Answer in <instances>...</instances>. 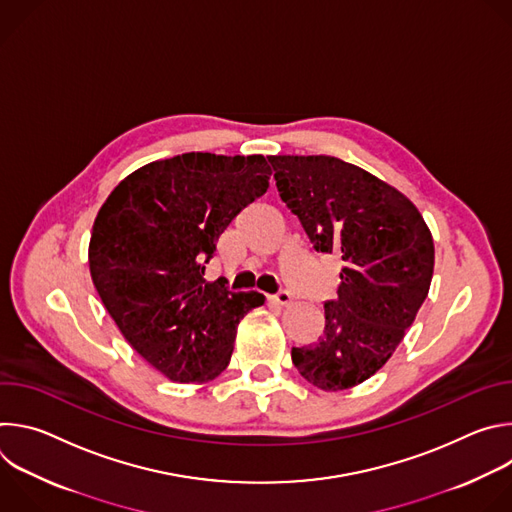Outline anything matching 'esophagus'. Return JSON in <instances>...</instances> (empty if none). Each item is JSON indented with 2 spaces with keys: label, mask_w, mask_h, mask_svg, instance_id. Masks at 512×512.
I'll return each instance as SVG.
<instances>
[{
  "label": "esophagus",
  "mask_w": 512,
  "mask_h": 512,
  "mask_svg": "<svg viewBox=\"0 0 512 512\" xmlns=\"http://www.w3.org/2000/svg\"><path fill=\"white\" fill-rule=\"evenodd\" d=\"M267 300H269L271 304H275V306H281V308H285V306L291 304V296L285 294V291H281V294H277V296H269Z\"/></svg>",
  "instance_id": "34e87169"
}]
</instances>
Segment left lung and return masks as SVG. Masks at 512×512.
<instances>
[{
    "label": "left lung",
    "mask_w": 512,
    "mask_h": 512,
    "mask_svg": "<svg viewBox=\"0 0 512 512\" xmlns=\"http://www.w3.org/2000/svg\"><path fill=\"white\" fill-rule=\"evenodd\" d=\"M283 204L320 253L340 257L324 334L291 350L322 391L371 379L401 344L427 298L435 251L417 206L397 188L332 156H269Z\"/></svg>",
    "instance_id": "obj_1"
}]
</instances>
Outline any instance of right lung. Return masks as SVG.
Here are the masks:
<instances>
[{
	"label": "right lung",
	"instance_id": "right-lung-1",
	"mask_svg": "<svg viewBox=\"0 0 512 512\" xmlns=\"http://www.w3.org/2000/svg\"><path fill=\"white\" fill-rule=\"evenodd\" d=\"M263 156L190 152L123 178L93 223L89 267L131 348L176 383L221 375L243 316L265 298L204 281L233 218L269 188Z\"/></svg>",
	"mask_w": 512,
	"mask_h": 512
}]
</instances>
